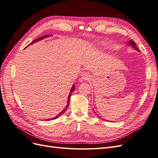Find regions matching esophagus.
<instances>
[{"instance_id":"esophagus-1","label":"esophagus","mask_w":158,"mask_h":158,"mask_svg":"<svg viewBox=\"0 0 158 158\" xmlns=\"http://www.w3.org/2000/svg\"><path fill=\"white\" fill-rule=\"evenodd\" d=\"M81 79L83 80H88L90 78V75L87 73V72H83V73L81 74Z\"/></svg>"}]
</instances>
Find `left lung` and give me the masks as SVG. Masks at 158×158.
Segmentation results:
<instances>
[{"mask_svg": "<svg viewBox=\"0 0 158 158\" xmlns=\"http://www.w3.org/2000/svg\"><path fill=\"white\" fill-rule=\"evenodd\" d=\"M127 45H129V46H131V47H133V48L134 49H135V50H136L137 51H138V52H140L139 51V50H138V49L137 48V47H136V44H135V42H134L133 41H132V40H130V41H128L127 42ZM94 113H95V111H94ZM97 115L99 117V115H98V114H97ZM100 118H101V117H100ZM103 119V120H106V119H103V118H102Z\"/></svg>", "mask_w": 158, "mask_h": 158, "instance_id": "obj_1", "label": "left lung"}]
</instances>
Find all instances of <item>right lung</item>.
<instances>
[{"label": "right lung", "instance_id": "1", "mask_svg": "<svg viewBox=\"0 0 158 158\" xmlns=\"http://www.w3.org/2000/svg\"><path fill=\"white\" fill-rule=\"evenodd\" d=\"M51 36H52L51 35H44V36H43V37H40V38H38V39H37V40H34V41H33L31 44L29 45H31V44H34V43H36V42H37V41H41V40H44V39H45V38H47V37H51ZM28 45V46H29ZM75 89V85H74V84L73 85V86H72V88H71V89H70V93H69V96H68V100H67V105H66V106L65 107V108L63 110V111H62L59 114H57L56 116H55V117H53V118H49V119H47V121H50V120H54V119H56V118H59L60 115H62V114H63L64 112H65V111L66 110V109L68 108V107L69 106V102H70V97H71V94H72V93H73V92H74V90Z\"/></svg>", "mask_w": 158, "mask_h": 158}]
</instances>
